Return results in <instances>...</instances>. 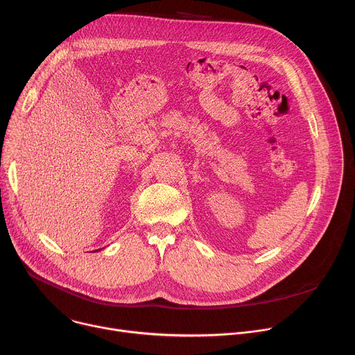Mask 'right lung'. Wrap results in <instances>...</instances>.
<instances>
[{
  "instance_id": "add662e5",
  "label": "right lung",
  "mask_w": 355,
  "mask_h": 355,
  "mask_svg": "<svg viewBox=\"0 0 355 355\" xmlns=\"http://www.w3.org/2000/svg\"><path fill=\"white\" fill-rule=\"evenodd\" d=\"M97 251H98V250H97ZM93 252H96V251H93Z\"/></svg>"
}]
</instances>
